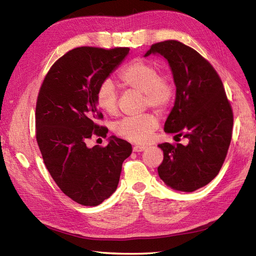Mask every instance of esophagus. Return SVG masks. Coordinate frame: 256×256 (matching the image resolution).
<instances>
[{
    "instance_id": "1",
    "label": "esophagus",
    "mask_w": 256,
    "mask_h": 256,
    "mask_svg": "<svg viewBox=\"0 0 256 256\" xmlns=\"http://www.w3.org/2000/svg\"><path fill=\"white\" fill-rule=\"evenodd\" d=\"M145 149H146V147H144V146H134L133 147V152H142Z\"/></svg>"
}]
</instances>
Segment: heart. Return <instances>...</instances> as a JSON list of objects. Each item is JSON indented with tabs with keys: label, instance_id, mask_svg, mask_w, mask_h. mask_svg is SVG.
I'll return each instance as SVG.
<instances>
[{
	"label": "heart",
	"instance_id": "1",
	"mask_svg": "<svg viewBox=\"0 0 256 256\" xmlns=\"http://www.w3.org/2000/svg\"><path fill=\"white\" fill-rule=\"evenodd\" d=\"M119 78L123 86L145 94L146 104L156 110L166 109L174 100L175 86L171 78L160 76L152 62L136 60L122 69ZM96 104L104 114L114 116L118 111V90L111 80L102 81L96 92ZM158 126L152 114L124 118L114 126V132L134 142H146Z\"/></svg>",
	"mask_w": 256,
	"mask_h": 256
}]
</instances>
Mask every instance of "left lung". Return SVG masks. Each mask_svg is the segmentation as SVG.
Here are the masks:
<instances>
[{"mask_svg": "<svg viewBox=\"0 0 256 256\" xmlns=\"http://www.w3.org/2000/svg\"><path fill=\"white\" fill-rule=\"evenodd\" d=\"M161 55L172 70L176 95L164 124L166 133L185 137L187 145H158L160 178L174 190L192 192L208 185L225 161L234 116L218 72L198 52L175 40L152 45L145 57Z\"/></svg>", "mask_w": 256, "mask_h": 256, "instance_id": "left-lung-1", "label": "left lung"}]
</instances>
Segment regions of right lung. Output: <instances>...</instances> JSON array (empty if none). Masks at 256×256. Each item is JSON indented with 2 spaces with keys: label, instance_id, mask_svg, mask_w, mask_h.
Listing matches in <instances>:
<instances>
[{
  "label": "right lung",
  "instance_id": "1",
  "mask_svg": "<svg viewBox=\"0 0 256 256\" xmlns=\"http://www.w3.org/2000/svg\"><path fill=\"white\" fill-rule=\"evenodd\" d=\"M128 48L82 46L69 50L50 69L36 108V142L45 166L60 190L78 204L96 206L119 184L122 163L132 154L126 140L110 136L106 147L88 148L93 134L106 137L97 124L100 84L119 67Z\"/></svg>",
  "mask_w": 256,
  "mask_h": 256
}]
</instances>
